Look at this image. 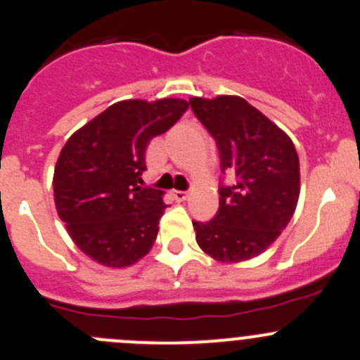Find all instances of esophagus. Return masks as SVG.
Here are the masks:
<instances>
[{"label": "esophagus", "mask_w": 360, "mask_h": 360, "mask_svg": "<svg viewBox=\"0 0 360 360\" xmlns=\"http://www.w3.org/2000/svg\"><path fill=\"white\" fill-rule=\"evenodd\" d=\"M172 197H174V200H177V202H183V200H186V198H188V191L174 190V191H172Z\"/></svg>", "instance_id": "obj_1"}]
</instances>
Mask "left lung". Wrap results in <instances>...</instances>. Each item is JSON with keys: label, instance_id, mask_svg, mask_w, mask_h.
<instances>
[{"label": "left lung", "instance_id": "8db88e82", "mask_svg": "<svg viewBox=\"0 0 360 360\" xmlns=\"http://www.w3.org/2000/svg\"><path fill=\"white\" fill-rule=\"evenodd\" d=\"M190 105L214 137L221 170L236 176L233 186L219 188L214 219L193 221L197 244L221 264L258 257L297 207L301 172L294 142L240 96H193Z\"/></svg>", "mask_w": 360, "mask_h": 360}]
</instances>
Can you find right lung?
Instances as JSON below:
<instances>
[{
	"label": "right lung",
	"mask_w": 360,
	"mask_h": 360,
	"mask_svg": "<svg viewBox=\"0 0 360 360\" xmlns=\"http://www.w3.org/2000/svg\"><path fill=\"white\" fill-rule=\"evenodd\" d=\"M181 98L123 100L75 131L59 153L52 177L56 211L84 255L130 267L158 236L163 191L142 188L146 148L186 112Z\"/></svg>",
	"instance_id": "right-lung-1"
}]
</instances>
